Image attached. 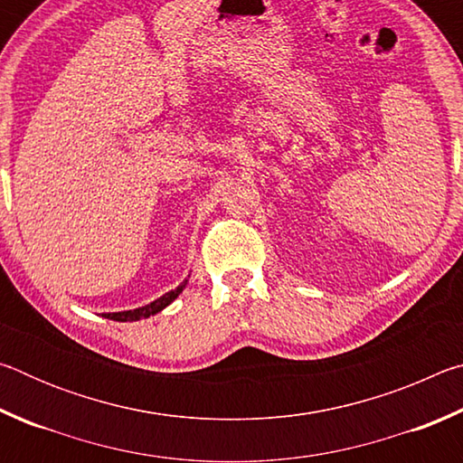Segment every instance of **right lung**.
Listing matches in <instances>:
<instances>
[{"label": "right lung", "instance_id": "1", "mask_svg": "<svg viewBox=\"0 0 463 463\" xmlns=\"http://www.w3.org/2000/svg\"><path fill=\"white\" fill-rule=\"evenodd\" d=\"M187 286V279H184L182 284H179L175 289H171V292L163 294L161 298H156V300H153L151 304H145V307L140 308H135V310H122V312H104V318H109V320H118V323H132V320H140V318H148L156 315V312H161L163 308H167L171 302L175 300V298L184 292V288Z\"/></svg>", "mask_w": 463, "mask_h": 463}]
</instances>
